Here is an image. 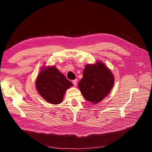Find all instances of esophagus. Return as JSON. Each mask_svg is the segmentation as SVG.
Instances as JSON below:
<instances>
[{"mask_svg":"<svg viewBox=\"0 0 152 152\" xmlns=\"http://www.w3.org/2000/svg\"><path fill=\"white\" fill-rule=\"evenodd\" d=\"M72 83H73V86H77V79H75V80H72Z\"/></svg>","mask_w":152,"mask_h":152,"instance_id":"obj_1","label":"esophagus"}]
</instances>
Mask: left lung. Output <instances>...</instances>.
<instances>
[{"label": "left lung", "instance_id": "1", "mask_svg": "<svg viewBox=\"0 0 152 152\" xmlns=\"http://www.w3.org/2000/svg\"><path fill=\"white\" fill-rule=\"evenodd\" d=\"M112 73L103 63L86 65L79 87L84 98L94 104L100 102L112 89Z\"/></svg>", "mask_w": 152, "mask_h": 152}]
</instances>
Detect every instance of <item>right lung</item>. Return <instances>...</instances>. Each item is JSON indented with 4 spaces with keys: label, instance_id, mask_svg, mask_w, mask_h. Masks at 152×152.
Here are the masks:
<instances>
[{
    "label": "right lung",
    "instance_id": "right-lung-1",
    "mask_svg": "<svg viewBox=\"0 0 152 152\" xmlns=\"http://www.w3.org/2000/svg\"><path fill=\"white\" fill-rule=\"evenodd\" d=\"M72 86V82L55 66L41 71L36 80V87L40 95L54 104L62 102L66 90Z\"/></svg>",
    "mask_w": 152,
    "mask_h": 152
}]
</instances>
